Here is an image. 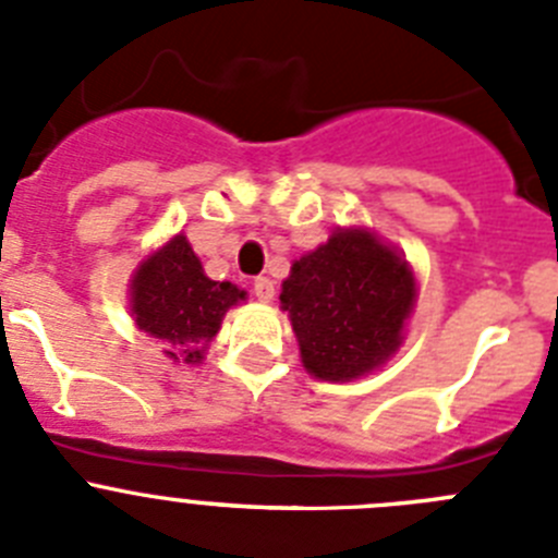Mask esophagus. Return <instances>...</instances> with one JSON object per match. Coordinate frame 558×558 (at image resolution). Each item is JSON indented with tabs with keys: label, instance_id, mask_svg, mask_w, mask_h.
<instances>
[{
	"label": "esophagus",
	"instance_id": "esophagus-1",
	"mask_svg": "<svg viewBox=\"0 0 558 558\" xmlns=\"http://www.w3.org/2000/svg\"><path fill=\"white\" fill-rule=\"evenodd\" d=\"M254 295L259 299V302H270V299H274V282H270L268 276L254 279Z\"/></svg>",
	"mask_w": 558,
	"mask_h": 558
}]
</instances>
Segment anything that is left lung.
I'll use <instances>...</instances> for the list:
<instances>
[{
	"label": "left lung",
	"mask_w": 558,
	"mask_h": 558,
	"mask_svg": "<svg viewBox=\"0 0 558 558\" xmlns=\"http://www.w3.org/2000/svg\"><path fill=\"white\" fill-rule=\"evenodd\" d=\"M416 293L405 254L366 226H349L290 265L279 304L307 374L352 383L399 352Z\"/></svg>",
	"instance_id": "8db88e82"
}]
</instances>
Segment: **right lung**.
Instances as JSON below:
<instances>
[{"instance_id":"right-lung-1","label":"right lung","mask_w":558,"mask_h":558,"mask_svg":"<svg viewBox=\"0 0 558 558\" xmlns=\"http://www.w3.org/2000/svg\"><path fill=\"white\" fill-rule=\"evenodd\" d=\"M245 302V290L215 282L184 231L150 248L133 268L128 307L140 332L165 343L172 363L201 366L226 313Z\"/></svg>"}]
</instances>
